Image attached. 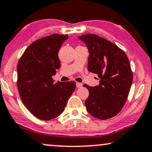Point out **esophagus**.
Returning a JSON list of instances; mask_svg holds the SVG:
<instances>
[{"instance_id": "34e87169", "label": "esophagus", "mask_w": 152, "mask_h": 152, "mask_svg": "<svg viewBox=\"0 0 152 152\" xmlns=\"http://www.w3.org/2000/svg\"><path fill=\"white\" fill-rule=\"evenodd\" d=\"M82 86H83L82 83H76V87H77L78 88H81Z\"/></svg>"}]
</instances>
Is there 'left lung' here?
Instances as JSON below:
<instances>
[{"label": "left lung", "instance_id": "left-lung-1", "mask_svg": "<svg viewBox=\"0 0 152 152\" xmlns=\"http://www.w3.org/2000/svg\"><path fill=\"white\" fill-rule=\"evenodd\" d=\"M89 50L88 70L98 75L99 85L90 87L85 105L92 116L108 120L120 112L133 81L129 58L123 50L94 34L78 37Z\"/></svg>", "mask_w": 152, "mask_h": 152}]
</instances>
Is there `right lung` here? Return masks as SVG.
<instances>
[{
    "mask_svg": "<svg viewBox=\"0 0 152 152\" xmlns=\"http://www.w3.org/2000/svg\"><path fill=\"white\" fill-rule=\"evenodd\" d=\"M67 35L46 36L32 42L17 64V87L22 102L42 120L56 118L63 112L76 88L74 81L54 83L60 68L58 51Z\"/></svg>",
    "mask_w": 152,
    "mask_h": 152,
    "instance_id": "add662e5",
    "label": "right lung"
}]
</instances>
